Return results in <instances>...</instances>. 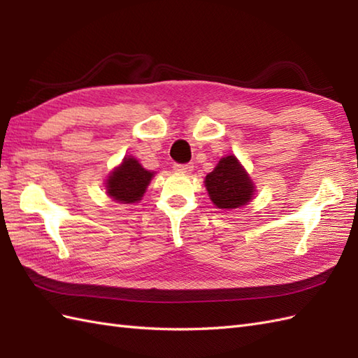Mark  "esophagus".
Listing matches in <instances>:
<instances>
[{
  "label": "esophagus",
  "mask_w": 358,
  "mask_h": 358,
  "mask_svg": "<svg viewBox=\"0 0 358 358\" xmlns=\"http://www.w3.org/2000/svg\"><path fill=\"white\" fill-rule=\"evenodd\" d=\"M173 169L177 172H181V173H189L194 169V166L191 163H185V164L177 163V164H173Z\"/></svg>",
  "instance_id": "obj_1"
}]
</instances>
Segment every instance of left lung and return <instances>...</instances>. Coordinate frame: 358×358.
I'll return each mask as SVG.
<instances>
[{
  "instance_id": "8db88e82",
  "label": "left lung",
  "mask_w": 358,
  "mask_h": 358,
  "mask_svg": "<svg viewBox=\"0 0 358 358\" xmlns=\"http://www.w3.org/2000/svg\"><path fill=\"white\" fill-rule=\"evenodd\" d=\"M204 183L210 200L220 209L240 208L254 196V183L234 155L220 159Z\"/></svg>"
}]
</instances>
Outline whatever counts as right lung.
<instances>
[{
  "label": "right lung",
  "mask_w": 358,
  "mask_h": 358,
  "mask_svg": "<svg viewBox=\"0 0 358 358\" xmlns=\"http://www.w3.org/2000/svg\"><path fill=\"white\" fill-rule=\"evenodd\" d=\"M152 177L154 173L144 169L135 158L127 157L123 164L110 173L106 189L113 200L120 203H136L146 192Z\"/></svg>",
  "instance_id": "add662e5"
}]
</instances>
